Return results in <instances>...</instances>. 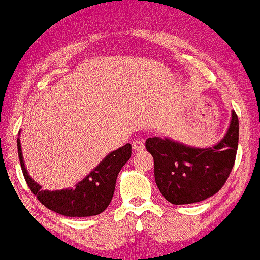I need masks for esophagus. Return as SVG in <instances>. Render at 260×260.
<instances>
[{
    "mask_svg": "<svg viewBox=\"0 0 260 260\" xmlns=\"http://www.w3.org/2000/svg\"><path fill=\"white\" fill-rule=\"evenodd\" d=\"M133 149L135 152H141V150H145V142L143 141L136 140L133 142Z\"/></svg>",
    "mask_w": 260,
    "mask_h": 260,
    "instance_id": "obj_1",
    "label": "esophagus"
}]
</instances>
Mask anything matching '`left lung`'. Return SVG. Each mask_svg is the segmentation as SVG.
<instances>
[{"mask_svg":"<svg viewBox=\"0 0 260 260\" xmlns=\"http://www.w3.org/2000/svg\"><path fill=\"white\" fill-rule=\"evenodd\" d=\"M239 119L232 112L225 135L212 147L187 146L169 137H150L146 148L154 159L160 193L174 205L194 204L218 193L235 162Z\"/></svg>","mask_w":260,"mask_h":260,"instance_id":"1","label":"left lung"}]
</instances>
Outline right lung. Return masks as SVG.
Instances as JSON below:
<instances>
[{
	"label": "right lung",
	"instance_id": "add662e5",
	"mask_svg": "<svg viewBox=\"0 0 260 260\" xmlns=\"http://www.w3.org/2000/svg\"><path fill=\"white\" fill-rule=\"evenodd\" d=\"M18 154L25 181L44 206L66 217H90L100 214L110 205L113 198L118 174L131 156V145L108 153L75 188L61 190H44L28 175L22 158L20 139L17 140Z\"/></svg>",
	"mask_w": 260,
	"mask_h": 260
}]
</instances>
